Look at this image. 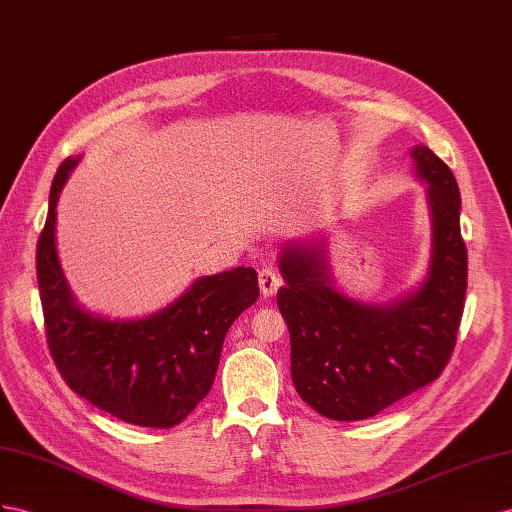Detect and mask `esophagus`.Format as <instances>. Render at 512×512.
Here are the masks:
<instances>
[{
  "instance_id": "1",
  "label": "esophagus",
  "mask_w": 512,
  "mask_h": 512,
  "mask_svg": "<svg viewBox=\"0 0 512 512\" xmlns=\"http://www.w3.org/2000/svg\"><path fill=\"white\" fill-rule=\"evenodd\" d=\"M281 283H283V281H281V277H279V272L274 270V268L266 266L264 270H259V290H261V294H264L266 298L277 294Z\"/></svg>"
}]
</instances>
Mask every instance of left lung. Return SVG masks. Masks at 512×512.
Listing matches in <instances>:
<instances>
[{"label": "left lung", "instance_id": "obj_1", "mask_svg": "<svg viewBox=\"0 0 512 512\" xmlns=\"http://www.w3.org/2000/svg\"><path fill=\"white\" fill-rule=\"evenodd\" d=\"M426 186L430 257L413 290L372 303L335 285L329 233L290 240L279 251L277 294L290 329L292 381L311 409L335 422L374 417L426 387L448 363L467 290L461 194L452 170L424 144L411 149Z\"/></svg>", "mask_w": 512, "mask_h": 512}]
</instances>
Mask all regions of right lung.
Segmentation results:
<instances>
[{"label":"right lung","mask_w":512,"mask_h":512,"mask_svg":"<svg viewBox=\"0 0 512 512\" xmlns=\"http://www.w3.org/2000/svg\"><path fill=\"white\" fill-rule=\"evenodd\" d=\"M80 160L60 164L36 246L51 357L67 385L97 409L134 426L173 428L212 389L229 326L259 298L257 272L240 266L199 277L173 303L142 318L84 307L64 277L56 246V205Z\"/></svg>","instance_id":"add662e5"}]
</instances>
